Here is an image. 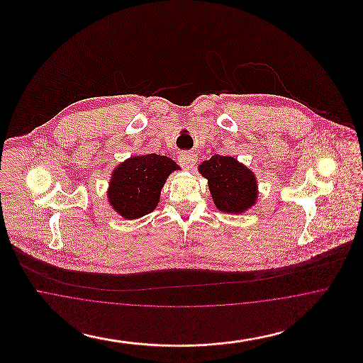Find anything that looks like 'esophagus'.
I'll return each instance as SVG.
<instances>
[{
  "instance_id": "esophagus-1",
  "label": "esophagus",
  "mask_w": 363,
  "mask_h": 363,
  "mask_svg": "<svg viewBox=\"0 0 363 363\" xmlns=\"http://www.w3.org/2000/svg\"><path fill=\"white\" fill-rule=\"evenodd\" d=\"M196 160L197 159H196V155L193 152H182V154H179V156H178V162L182 166V169H185V170L193 169Z\"/></svg>"
}]
</instances>
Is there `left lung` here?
Listing matches in <instances>:
<instances>
[{"mask_svg": "<svg viewBox=\"0 0 363 363\" xmlns=\"http://www.w3.org/2000/svg\"><path fill=\"white\" fill-rule=\"evenodd\" d=\"M200 173L207 178L213 203L220 211L241 213L256 203L255 174L234 157L213 155L200 164Z\"/></svg>", "mask_w": 363, "mask_h": 363, "instance_id": "left-lung-1", "label": "left lung"}]
</instances>
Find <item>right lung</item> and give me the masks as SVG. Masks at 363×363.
I'll return each mask as SVG.
<instances>
[{"instance_id":"obj_1","label":"right lung","mask_w":363,"mask_h":363,"mask_svg":"<svg viewBox=\"0 0 363 363\" xmlns=\"http://www.w3.org/2000/svg\"><path fill=\"white\" fill-rule=\"evenodd\" d=\"M179 166L167 156H133L111 177L108 200L125 219H138L155 209L167 175Z\"/></svg>"}]
</instances>
